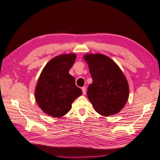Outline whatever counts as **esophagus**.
Returning a JSON list of instances; mask_svg holds the SVG:
<instances>
[{
    "label": "esophagus",
    "instance_id": "esophagus-1",
    "mask_svg": "<svg viewBox=\"0 0 160 160\" xmlns=\"http://www.w3.org/2000/svg\"><path fill=\"white\" fill-rule=\"evenodd\" d=\"M81 90H82L83 94V95H86V87H83L82 88H81Z\"/></svg>",
    "mask_w": 160,
    "mask_h": 160
}]
</instances>
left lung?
I'll list each match as a JSON object with an SVG mask.
<instances>
[{
    "label": "left lung",
    "mask_w": 160,
    "mask_h": 160,
    "mask_svg": "<svg viewBox=\"0 0 160 160\" xmlns=\"http://www.w3.org/2000/svg\"><path fill=\"white\" fill-rule=\"evenodd\" d=\"M83 59L93 79L88 88V98L96 112L109 116L120 112L129 98V88L120 67L105 55L86 54Z\"/></svg>",
    "instance_id": "obj_1"
}]
</instances>
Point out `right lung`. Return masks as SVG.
<instances>
[{
  "mask_svg": "<svg viewBox=\"0 0 160 160\" xmlns=\"http://www.w3.org/2000/svg\"><path fill=\"white\" fill-rule=\"evenodd\" d=\"M76 58L75 53L55 57L46 64L38 80L35 101L42 111L54 118L66 115L74 101L82 94L69 74Z\"/></svg>",
  "mask_w": 160,
  "mask_h": 160,
  "instance_id": "1",
  "label": "right lung"
}]
</instances>
